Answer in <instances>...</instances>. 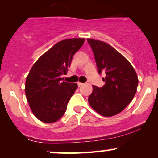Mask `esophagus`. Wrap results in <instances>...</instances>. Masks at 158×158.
<instances>
[{"mask_svg": "<svg viewBox=\"0 0 158 158\" xmlns=\"http://www.w3.org/2000/svg\"><path fill=\"white\" fill-rule=\"evenodd\" d=\"M77 84H78V86H79V87H81V86H82V85H83V83L79 82H79H77Z\"/></svg>", "mask_w": 158, "mask_h": 158, "instance_id": "esophagus-1", "label": "esophagus"}]
</instances>
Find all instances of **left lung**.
<instances>
[{"mask_svg": "<svg viewBox=\"0 0 158 158\" xmlns=\"http://www.w3.org/2000/svg\"><path fill=\"white\" fill-rule=\"evenodd\" d=\"M93 50L98 72L106 71L102 88L93 85L88 102L103 117L120 113L131 102L138 85V78L131 63L110 44L99 40L88 39Z\"/></svg>", "mask_w": 158, "mask_h": 158, "instance_id": "left-lung-1", "label": "left lung"}]
</instances>
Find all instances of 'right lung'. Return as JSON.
Here are the masks:
<instances>
[{"mask_svg": "<svg viewBox=\"0 0 158 158\" xmlns=\"http://www.w3.org/2000/svg\"><path fill=\"white\" fill-rule=\"evenodd\" d=\"M85 39H65L56 43L35 61L27 75L25 94L37 119L46 123L61 118L67 105L77 89V83L61 81L72 58L84 44Z\"/></svg>", "mask_w": 158, "mask_h": 158, "instance_id": "right-lung-1", "label": "right lung"}]
</instances>
